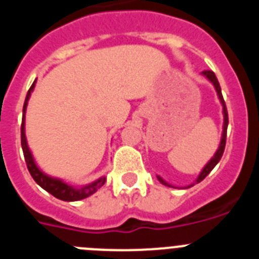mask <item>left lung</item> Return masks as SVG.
<instances>
[{"mask_svg": "<svg viewBox=\"0 0 259 259\" xmlns=\"http://www.w3.org/2000/svg\"><path fill=\"white\" fill-rule=\"evenodd\" d=\"M201 74L203 75V76L206 77L207 80H209L210 83L214 85L215 88V92H217V95H218V98L219 101H221L222 104V113H223V131H222V137H221V143H219V146L218 149H217V152H215V154L212 155L211 159H210L209 162H207L205 166H203V168L201 170V172L198 174L197 179L194 180L192 184L187 185V187H182L183 189H187V188H191V187H193L194 184H197V183L202 182L205 178H206L207 175L210 174V171L214 168L215 166H217V163H218L219 161H221L222 155H223V152H224V146H226V137H227V127H228V113H227V107H226V104H224V100H223V96H222V89H221V85H219V81L218 79H217V76H215V74L212 72V71H202ZM157 179L159 180V183H162L163 185H166V187H171V188H179V187H175V185L170 184V183H167L166 180H163L159 175H157Z\"/></svg>", "mask_w": 259, "mask_h": 259, "instance_id": "1", "label": "left lung"}]
</instances>
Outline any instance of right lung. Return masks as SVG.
<instances>
[{"instance_id":"obj_1","label":"right lung","mask_w":259,"mask_h":259,"mask_svg":"<svg viewBox=\"0 0 259 259\" xmlns=\"http://www.w3.org/2000/svg\"><path fill=\"white\" fill-rule=\"evenodd\" d=\"M36 85V80L33 81L32 87L29 88L28 93H27L26 101H24V106H23V119H22V128H20V132H22V149L24 153V159H26L27 167H28V171L31 174V176L33 178L36 183L40 185L41 188L45 189L47 192H49L50 194H53L54 197L58 198L62 201H80L84 200V198L92 196L93 193L97 192L98 188H101L102 185L106 182V176H101L98 178L95 182L89 183V184L83 185V187H74V185H70L67 183H65L62 179L58 178H53V176L48 175L44 171L41 170L40 167L36 164L35 158L32 155L31 149H29L28 143H27L26 137V110L27 105H28V100L31 97V93L33 92Z\"/></svg>"}]
</instances>
